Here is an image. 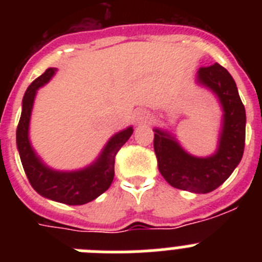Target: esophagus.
<instances>
[{
	"label": "esophagus",
	"instance_id": "esophagus-1",
	"mask_svg": "<svg viewBox=\"0 0 262 262\" xmlns=\"http://www.w3.org/2000/svg\"><path fill=\"white\" fill-rule=\"evenodd\" d=\"M134 118H135V122L138 124H144L149 120V113L147 110H138L134 114Z\"/></svg>",
	"mask_w": 262,
	"mask_h": 262
}]
</instances>
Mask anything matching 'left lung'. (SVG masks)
Instances as JSON below:
<instances>
[{
  "label": "left lung",
  "instance_id": "8db88e82",
  "mask_svg": "<svg viewBox=\"0 0 262 262\" xmlns=\"http://www.w3.org/2000/svg\"><path fill=\"white\" fill-rule=\"evenodd\" d=\"M195 81L216 96L223 111L216 151L206 157L193 156L172 133L157 127L154 128V148L160 173L169 185L206 194L221 186L239 165L244 152L247 117L235 80L226 68L217 62L200 68Z\"/></svg>",
  "mask_w": 262,
  "mask_h": 262
}]
</instances>
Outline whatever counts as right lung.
<instances>
[{"label":"right lung","mask_w":262,"mask_h":262,"mask_svg":"<svg viewBox=\"0 0 262 262\" xmlns=\"http://www.w3.org/2000/svg\"><path fill=\"white\" fill-rule=\"evenodd\" d=\"M57 69L48 68L27 88L22 99V114L17 128V148L23 169L34 190L47 200L76 206L92 202L105 193L114 180L115 155L133 135V126L108 139L99 156L77 170H56L38 156L29 138L30 119L39 88L45 86Z\"/></svg>","instance_id":"obj_1"}]
</instances>
